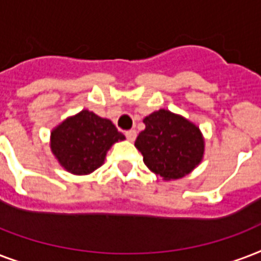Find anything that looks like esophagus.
Wrapping results in <instances>:
<instances>
[{"instance_id":"1","label":"esophagus","mask_w":261,"mask_h":261,"mask_svg":"<svg viewBox=\"0 0 261 261\" xmlns=\"http://www.w3.org/2000/svg\"><path fill=\"white\" fill-rule=\"evenodd\" d=\"M125 136H126V139H128L129 141H133L136 139V130H135V129L126 130V132H125Z\"/></svg>"}]
</instances>
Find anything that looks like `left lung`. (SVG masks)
Returning <instances> with one entry per match:
<instances>
[{
	"instance_id": "1",
	"label": "left lung",
	"mask_w": 261,
	"mask_h": 261,
	"mask_svg": "<svg viewBox=\"0 0 261 261\" xmlns=\"http://www.w3.org/2000/svg\"><path fill=\"white\" fill-rule=\"evenodd\" d=\"M145 129L135 141L149 170L163 179L189 174L203 159L204 139L200 129L182 116L161 109L143 120Z\"/></svg>"
}]
</instances>
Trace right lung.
<instances>
[{
	"mask_svg": "<svg viewBox=\"0 0 261 261\" xmlns=\"http://www.w3.org/2000/svg\"><path fill=\"white\" fill-rule=\"evenodd\" d=\"M124 139L112 121L82 110L51 130L50 148L66 171L86 175L102 166L110 147Z\"/></svg>",
	"mask_w": 261,
	"mask_h": 261,
	"instance_id": "obj_1",
	"label": "right lung"
}]
</instances>
